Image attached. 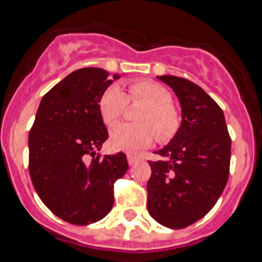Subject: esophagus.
I'll return each mask as SVG.
<instances>
[{"mask_svg":"<svg viewBox=\"0 0 262 262\" xmlns=\"http://www.w3.org/2000/svg\"><path fill=\"white\" fill-rule=\"evenodd\" d=\"M126 158H128V163H129V165H130V166L136 165V163L140 162V161H141L140 157L134 156V154H128V156H126Z\"/></svg>","mask_w":262,"mask_h":262,"instance_id":"34e87169","label":"esophagus"}]
</instances>
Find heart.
<instances>
[{"mask_svg": "<svg viewBox=\"0 0 262 262\" xmlns=\"http://www.w3.org/2000/svg\"><path fill=\"white\" fill-rule=\"evenodd\" d=\"M128 99L132 101L141 100L147 104L140 117L144 124L121 122L115 125L109 134V144L113 149L136 153L153 144L156 136L159 142H169L174 138L181 126V117L172 106L171 93L151 80L133 81L129 85L128 97L118 85H109L99 100L100 115L106 125L115 124L124 115Z\"/></svg>", "mask_w": 262, "mask_h": 262, "instance_id": "heart-1", "label": "heart"}]
</instances>
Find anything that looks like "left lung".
Instances as JSON below:
<instances>
[{"label":"left lung","instance_id":"obj_1","mask_svg":"<svg viewBox=\"0 0 262 262\" xmlns=\"http://www.w3.org/2000/svg\"><path fill=\"white\" fill-rule=\"evenodd\" d=\"M178 97L182 124L169 144L149 161L147 211L171 229L191 226L210 212L226 187L231 137L222 108L199 85L183 77L157 76Z\"/></svg>","mask_w":262,"mask_h":262}]
</instances>
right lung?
Wrapping results in <instances>:
<instances>
[{
  "instance_id": "1",
  "label": "right lung",
  "mask_w": 262,
  "mask_h": 262,
  "mask_svg": "<svg viewBox=\"0 0 262 262\" xmlns=\"http://www.w3.org/2000/svg\"><path fill=\"white\" fill-rule=\"evenodd\" d=\"M80 68L42 97L29 133V171L40 200L76 226L101 220L113 207V185L128 170L124 153L96 154L108 138L99 111L104 91L118 79Z\"/></svg>"
}]
</instances>
